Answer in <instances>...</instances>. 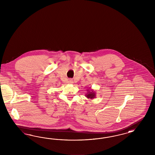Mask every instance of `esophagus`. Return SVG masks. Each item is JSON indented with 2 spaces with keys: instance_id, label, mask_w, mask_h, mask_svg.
I'll return each mask as SVG.
<instances>
[{
  "instance_id": "34e87169",
  "label": "esophagus",
  "mask_w": 155,
  "mask_h": 155,
  "mask_svg": "<svg viewBox=\"0 0 155 155\" xmlns=\"http://www.w3.org/2000/svg\"><path fill=\"white\" fill-rule=\"evenodd\" d=\"M69 84H73V80H71V79H70V80H69Z\"/></svg>"
}]
</instances>
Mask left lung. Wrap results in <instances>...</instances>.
Segmentation results:
<instances>
[{
    "label": "left lung",
    "instance_id": "8db88e82",
    "mask_svg": "<svg viewBox=\"0 0 155 155\" xmlns=\"http://www.w3.org/2000/svg\"><path fill=\"white\" fill-rule=\"evenodd\" d=\"M87 94H85V97L87 98L93 99L95 98L96 96V93L94 91V90L91 89V87L89 88V89H87Z\"/></svg>",
    "mask_w": 155,
    "mask_h": 155
}]
</instances>
